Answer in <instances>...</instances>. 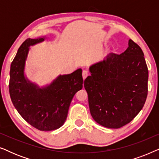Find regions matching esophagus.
<instances>
[{"label":"esophagus","instance_id":"esophagus-1","mask_svg":"<svg viewBox=\"0 0 159 159\" xmlns=\"http://www.w3.org/2000/svg\"><path fill=\"white\" fill-rule=\"evenodd\" d=\"M88 71H85V70H84L83 71H82V77H83V79L84 80L85 79V78L88 77Z\"/></svg>","mask_w":159,"mask_h":159}]
</instances>
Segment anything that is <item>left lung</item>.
Returning a JSON list of instances; mask_svg holds the SVG:
<instances>
[{"mask_svg": "<svg viewBox=\"0 0 159 159\" xmlns=\"http://www.w3.org/2000/svg\"><path fill=\"white\" fill-rule=\"evenodd\" d=\"M127 49L110 53L90 67L84 82L93 119L103 127L118 129L142 109L148 95V70L139 45L129 40Z\"/></svg>", "mask_w": 159, "mask_h": 159, "instance_id": "8db88e82", "label": "left lung"}]
</instances>
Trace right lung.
I'll return each mask as SVG.
<instances>
[{"label": "right lung", "mask_w": 159, "mask_h": 159, "mask_svg": "<svg viewBox=\"0 0 159 159\" xmlns=\"http://www.w3.org/2000/svg\"><path fill=\"white\" fill-rule=\"evenodd\" d=\"M45 38H28L19 47L11 64L9 93L14 107L25 120L40 131L57 129L66 121L69 106L83 84L82 69L60 75L49 85L40 88L25 77L29 47Z\"/></svg>", "instance_id": "1"}]
</instances>
